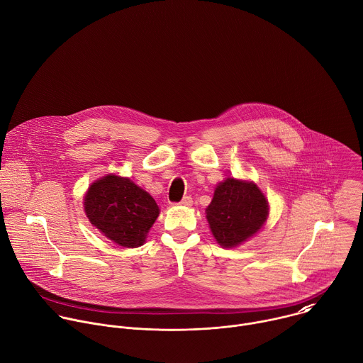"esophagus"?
I'll use <instances>...</instances> for the list:
<instances>
[{"instance_id": "34e87169", "label": "esophagus", "mask_w": 363, "mask_h": 363, "mask_svg": "<svg viewBox=\"0 0 363 363\" xmlns=\"http://www.w3.org/2000/svg\"><path fill=\"white\" fill-rule=\"evenodd\" d=\"M179 205L191 206V205H192V198H191V196H188V195H186V196H184V198H182V201L179 202Z\"/></svg>"}]
</instances>
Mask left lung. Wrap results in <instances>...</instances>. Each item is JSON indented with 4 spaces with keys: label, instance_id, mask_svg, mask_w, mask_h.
Wrapping results in <instances>:
<instances>
[{
    "label": "left lung",
    "instance_id": "obj_1",
    "mask_svg": "<svg viewBox=\"0 0 363 363\" xmlns=\"http://www.w3.org/2000/svg\"><path fill=\"white\" fill-rule=\"evenodd\" d=\"M268 211V201L255 184L228 178L216 186L206 219L216 242L232 248L261 229Z\"/></svg>",
    "mask_w": 363,
    "mask_h": 363
}]
</instances>
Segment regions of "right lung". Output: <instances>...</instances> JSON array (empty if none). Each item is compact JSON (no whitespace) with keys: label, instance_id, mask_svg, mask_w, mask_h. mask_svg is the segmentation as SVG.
Listing matches in <instances>:
<instances>
[{"label":"right lung","instance_id":"right-lung-1","mask_svg":"<svg viewBox=\"0 0 363 363\" xmlns=\"http://www.w3.org/2000/svg\"><path fill=\"white\" fill-rule=\"evenodd\" d=\"M89 222L124 248L144 244L160 215L154 198L131 179L106 175L94 182L84 199Z\"/></svg>","mask_w":363,"mask_h":363}]
</instances>
